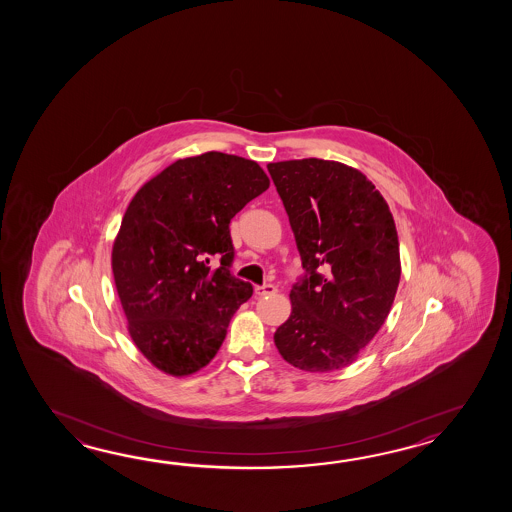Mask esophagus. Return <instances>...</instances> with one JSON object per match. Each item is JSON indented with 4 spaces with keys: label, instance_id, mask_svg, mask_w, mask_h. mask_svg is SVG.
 Returning <instances> with one entry per match:
<instances>
[{
    "label": "esophagus",
    "instance_id": "34e87169",
    "mask_svg": "<svg viewBox=\"0 0 512 512\" xmlns=\"http://www.w3.org/2000/svg\"><path fill=\"white\" fill-rule=\"evenodd\" d=\"M278 293V289L272 285V283H265L261 287H256V294L258 296H271V294Z\"/></svg>",
    "mask_w": 512,
    "mask_h": 512
}]
</instances>
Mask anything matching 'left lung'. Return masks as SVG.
Segmentation results:
<instances>
[{"label": "left lung", "mask_w": 512, "mask_h": 512, "mask_svg": "<svg viewBox=\"0 0 512 512\" xmlns=\"http://www.w3.org/2000/svg\"><path fill=\"white\" fill-rule=\"evenodd\" d=\"M267 168L305 269L274 344L298 370H342L377 335L399 287L392 212L370 179L348 164L311 157Z\"/></svg>", "instance_id": "8db88e82"}]
</instances>
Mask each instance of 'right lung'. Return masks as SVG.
Here are the masks:
<instances>
[{
  "label": "right lung",
  "mask_w": 512,
  "mask_h": 512,
  "mask_svg": "<svg viewBox=\"0 0 512 512\" xmlns=\"http://www.w3.org/2000/svg\"><path fill=\"white\" fill-rule=\"evenodd\" d=\"M269 185L256 161L207 152L170 164L131 199L111 269L131 340L157 370L188 377L216 357L252 296L229 271L230 219Z\"/></svg>",
  "instance_id": "1"
}]
</instances>
